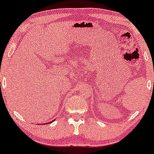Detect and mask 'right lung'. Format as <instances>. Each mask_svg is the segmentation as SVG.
Returning <instances> with one entry per match:
<instances>
[{"label":"right lung","mask_w":154,"mask_h":154,"mask_svg":"<svg viewBox=\"0 0 154 154\" xmlns=\"http://www.w3.org/2000/svg\"><path fill=\"white\" fill-rule=\"evenodd\" d=\"M51 121V122H49V123H52L53 122V121ZM43 124H45V123H43Z\"/></svg>","instance_id":"right-lung-1"}]
</instances>
